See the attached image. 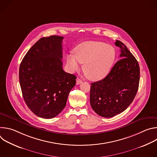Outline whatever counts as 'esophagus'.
Returning a JSON list of instances; mask_svg holds the SVG:
<instances>
[{"label": "esophagus", "mask_w": 157, "mask_h": 157, "mask_svg": "<svg viewBox=\"0 0 157 157\" xmlns=\"http://www.w3.org/2000/svg\"><path fill=\"white\" fill-rule=\"evenodd\" d=\"M82 82V80L81 79H79V78H78L76 79V84H79Z\"/></svg>", "instance_id": "34e87169"}]
</instances>
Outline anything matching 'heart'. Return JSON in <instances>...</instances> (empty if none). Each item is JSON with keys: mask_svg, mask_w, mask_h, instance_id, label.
I'll return each instance as SVG.
<instances>
[{"mask_svg": "<svg viewBox=\"0 0 157 157\" xmlns=\"http://www.w3.org/2000/svg\"><path fill=\"white\" fill-rule=\"evenodd\" d=\"M74 55L66 56V64L71 73L78 71L81 63L87 77L93 81L104 78L110 71L116 58L113 47L100 41H85L74 49Z\"/></svg>", "mask_w": 157, "mask_h": 157, "instance_id": "1", "label": "heart"}]
</instances>
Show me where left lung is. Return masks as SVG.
<instances>
[{
  "instance_id": "1",
  "label": "left lung",
  "mask_w": 157,
  "mask_h": 157,
  "mask_svg": "<svg viewBox=\"0 0 157 157\" xmlns=\"http://www.w3.org/2000/svg\"><path fill=\"white\" fill-rule=\"evenodd\" d=\"M121 59L102 80L91 83L90 103L99 116L110 118L124 111L132 102L139 89V63L125 44L116 40Z\"/></svg>"
}]
</instances>
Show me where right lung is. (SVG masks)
Returning a JSON list of instances; mask_svg holds the SVG:
<instances>
[{
  "mask_svg": "<svg viewBox=\"0 0 157 157\" xmlns=\"http://www.w3.org/2000/svg\"><path fill=\"white\" fill-rule=\"evenodd\" d=\"M63 36L37 41L26 53L19 68V82L28 107L36 116L52 119L66 106L76 77L63 70Z\"/></svg>",
  "mask_w": 157,
  "mask_h": 157,
  "instance_id": "obj_1",
  "label": "right lung"
}]
</instances>
